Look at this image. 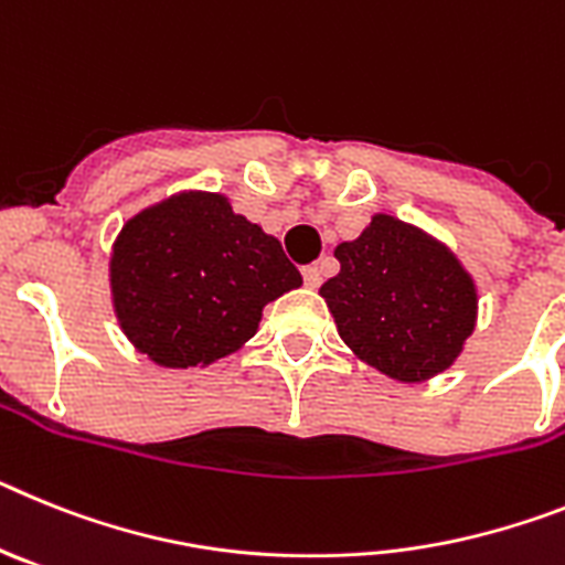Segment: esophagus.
<instances>
[{"mask_svg": "<svg viewBox=\"0 0 565 565\" xmlns=\"http://www.w3.org/2000/svg\"><path fill=\"white\" fill-rule=\"evenodd\" d=\"M301 276H303V284H307V287H321V269L316 267V264H307V267L301 269Z\"/></svg>", "mask_w": 565, "mask_h": 565, "instance_id": "obj_1", "label": "esophagus"}]
</instances>
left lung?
<instances>
[{
	"instance_id": "left-lung-1",
	"label": "left lung",
	"mask_w": 565,
	"mask_h": 565,
	"mask_svg": "<svg viewBox=\"0 0 565 565\" xmlns=\"http://www.w3.org/2000/svg\"><path fill=\"white\" fill-rule=\"evenodd\" d=\"M335 258L341 273L321 298L364 364L420 384L458 361L478 323V287L444 242L375 213L355 242L338 244Z\"/></svg>"
}]
</instances>
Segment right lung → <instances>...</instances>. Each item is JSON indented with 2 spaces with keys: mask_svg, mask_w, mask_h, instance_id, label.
Here are the masks:
<instances>
[{
  "mask_svg": "<svg viewBox=\"0 0 565 565\" xmlns=\"http://www.w3.org/2000/svg\"><path fill=\"white\" fill-rule=\"evenodd\" d=\"M278 238L222 193L184 190L127 218L110 298L136 352L167 370L210 366L258 332L269 301L301 287Z\"/></svg>",
  "mask_w": 565,
  "mask_h": 565,
  "instance_id": "add662e5",
  "label": "right lung"
}]
</instances>
